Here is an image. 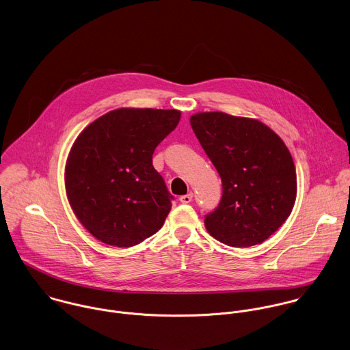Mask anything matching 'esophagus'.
I'll return each mask as SVG.
<instances>
[{
  "label": "esophagus",
  "mask_w": 350,
  "mask_h": 350,
  "mask_svg": "<svg viewBox=\"0 0 350 350\" xmlns=\"http://www.w3.org/2000/svg\"><path fill=\"white\" fill-rule=\"evenodd\" d=\"M192 199H193V193L189 192V193H187V195H183V196L180 198V202H181L183 204H189V203L192 202Z\"/></svg>",
  "instance_id": "obj_1"
}]
</instances>
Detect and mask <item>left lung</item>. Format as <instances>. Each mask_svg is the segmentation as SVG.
I'll return each mask as SVG.
<instances>
[{
  "label": "left lung",
  "mask_w": 350,
  "mask_h": 350,
  "mask_svg": "<svg viewBox=\"0 0 350 350\" xmlns=\"http://www.w3.org/2000/svg\"><path fill=\"white\" fill-rule=\"evenodd\" d=\"M191 126L221 180V199L204 224L219 242L249 247L268 239L286 220L296 199L289 150L258 120L202 112Z\"/></svg>",
  "instance_id": "obj_1"
}]
</instances>
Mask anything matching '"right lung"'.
Masks as SVG:
<instances>
[{"label": "right lung", "instance_id": "1", "mask_svg": "<svg viewBox=\"0 0 350 350\" xmlns=\"http://www.w3.org/2000/svg\"><path fill=\"white\" fill-rule=\"evenodd\" d=\"M176 109L120 108L90 123L66 163V193L98 241L130 247L155 234L174 199L152 166L155 147L178 124Z\"/></svg>", "mask_w": 350, "mask_h": 350}]
</instances>
